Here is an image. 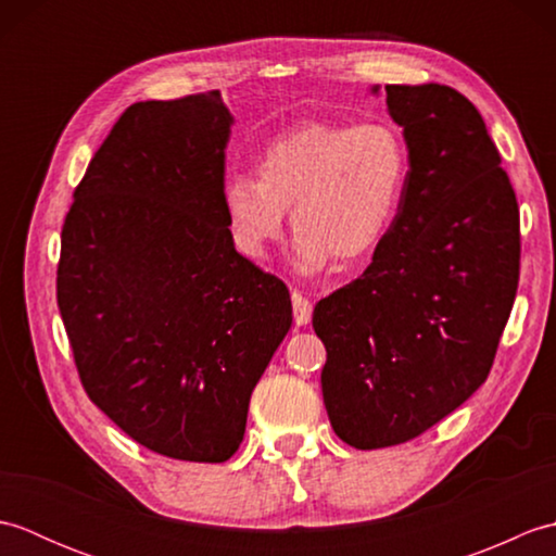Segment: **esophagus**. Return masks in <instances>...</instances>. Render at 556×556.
<instances>
[{"mask_svg": "<svg viewBox=\"0 0 556 556\" xmlns=\"http://www.w3.org/2000/svg\"><path fill=\"white\" fill-rule=\"evenodd\" d=\"M291 305H293V320L296 325H308L313 317V303L311 299H305L301 291H291Z\"/></svg>", "mask_w": 556, "mask_h": 556, "instance_id": "34e87169", "label": "esophagus"}]
</instances>
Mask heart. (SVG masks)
Listing matches in <instances>:
<instances>
[{"instance_id": "heart-1", "label": "heart", "mask_w": 556, "mask_h": 556, "mask_svg": "<svg viewBox=\"0 0 556 556\" xmlns=\"http://www.w3.org/2000/svg\"><path fill=\"white\" fill-rule=\"evenodd\" d=\"M408 148L394 124L311 122L260 152L255 174H231L222 205L236 248L265 257L285 231L287 207L303 271L361 263L399 215L408 184Z\"/></svg>"}]
</instances>
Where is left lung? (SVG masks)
I'll return each mask as SVG.
<instances>
[{
    "instance_id": "left-lung-1",
    "label": "left lung",
    "mask_w": 556,
    "mask_h": 556,
    "mask_svg": "<svg viewBox=\"0 0 556 556\" xmlns=\"http://www.w3.org/2000/svg\"><path fill=\"white\" fill-rule=\"evenodd\" d=\"M384 90L406 193L368 269L313 311L327 416L356 448L413 440L488 380L521 267L516 193L476 104L440 83Z\"/></svg>"
}]
</instances>
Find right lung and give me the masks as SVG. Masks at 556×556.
Wrapping results in <instances>:
<instances>
[{
    "mask_svg": "<svg viewBox=\"0 0 556 556\" xmlns=\"http://www.w3.org/2000/svg\"><path fill=\"white\" fill-rule=\"evenodd\" d=\"M219 90L128 108L62 227L56 303L83 389L150 452L222 464L291 327L289 289L236 253Z\"/></svg>",
    "mask_w": 556,
    "mask_h": 556,
    "instance_id": "1",
    "label": "right lung"
}]
</instances>
